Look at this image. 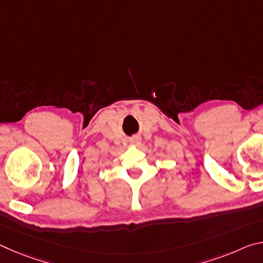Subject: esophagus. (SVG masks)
<instances>
[{
  "label": "esophagus",
  "mask_w": 263,
  "mask_h": 263,
  "mask_svg": "<svg viewBox=\"0 0 263 263\" xmlns=\"http://www.w3.org/2000/svg\"><path fill=\"white\" fill-rule=\"evenodd\" d=\"M130 142H131V145H135V146H138L140 144V138L139 137H133L132 139L130 140Z\"/></svg>",
  "instance_id": "1"
}]
</instances>
